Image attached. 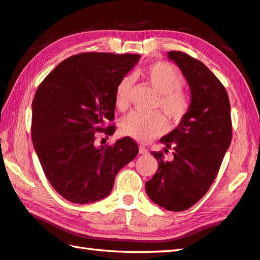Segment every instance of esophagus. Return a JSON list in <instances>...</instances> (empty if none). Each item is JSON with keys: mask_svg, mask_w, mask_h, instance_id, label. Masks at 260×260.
Wrapping results in <instances>:
<instances>
[{"mask_svg": "<svg viewBox=\"0 0 260 260\" xmlns=\"http://www.w3.org/2000/svg\"><path fill=\"white\" fill-rule=\"evenodd\" d=\"M139 153L140 154H148V151L145 146H139Z\"/></svg>", "mask_w": 260, "mask_h": 260, "instance_id": "34e87169", "label": "esophagus"}]
</instances>
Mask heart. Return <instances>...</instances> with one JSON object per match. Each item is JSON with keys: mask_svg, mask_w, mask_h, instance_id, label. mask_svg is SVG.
<instances>
[{"mask_svg": "<svg viewBox=\"0 0 260 260\" xmlns=\"http://www.w3.org/2000/svg\"><path fill=\"white\" fill-rule=\"evenodd\" d=\"M144 76L158 93L155 108L161 109L170 122L178 124L187 116L192 106L189 94L181 86L185 79L179 70L170 62L156 61L146 67ZM133 77L124 76L115 88V106L124 111L129 106V94L133 86ZM167 122L160 113L143 114L133 112L123 117L120 131L123 136L136 142L148 143L166 133Z\"/></svg>", "mask_w": 260, "mask_h": 260, "instance_id": "obj_1", "label": "heart"}]
</instances>
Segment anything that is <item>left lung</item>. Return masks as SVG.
<instances>
[{
	"mask_svg": "<svg viewBox=\"0 0 260 260\" xmlns=\"http://www.w3.org/2000/svg\"><path fill=\"white\" fill-rule=\"evenodd\" d=\"M183 72L192 106L180 124L160 142L174 149V160L152 152L158 169L145 187L149 199L169 211H184L200 201L216 179L232 142L229 94L221 82L198 59L181 51L168 52Z\"/></svg>",
	"mask_w": 260,
	"mask_h": 260,
	"instance_id": "8db88e82",
	"label": "left lung"
}]
</instances>
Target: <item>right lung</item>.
<instances>
[{
    "label": "right lung",
    "instance_id": "1",
    "mask_svg": "<svg viewBox=\"0 0 260 260\" xmlns=\"http://www.w3.org/2000/svg\"><path fill=\"white\" fill-rule=\"evenodd\" d=\"M140 54L84 52L65 59L42 81L31 108V140L49 183L73 203L106 198L117 172L138 154L134 139L94 146L115 114V88Z\"/></svg>",
    "mask_w": 260,
    "mask_h": 260
}]
</instances>
